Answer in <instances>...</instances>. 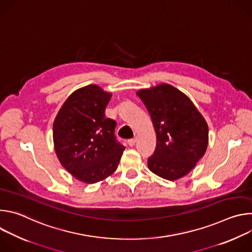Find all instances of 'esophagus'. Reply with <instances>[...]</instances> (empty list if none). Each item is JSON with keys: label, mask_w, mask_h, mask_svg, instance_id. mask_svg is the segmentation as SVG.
Here are the masks:
<instances>
[{"label": "esophagus", "mask_w": 252, "mask_h": 252, "mask_svg": "<svg viewBox=\"0 0 252 252\" xmlns=\"http://www.w3.org/2000/svg\"><path fill=\"white\" fill-rule=\"evenodd\" d=\"M135 142H136V138H130L127 140V143L129 147H133L135 145Z\"/></svg>", "instance_id": "34e87169"}]
</instances>
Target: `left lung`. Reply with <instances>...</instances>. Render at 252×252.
<instances>
[{
    "mask_svg": "<svg viewBox=\"0 0 252 252\" xmlns=\"http://www.w3.org/2000/svg\"><path fill=\"white\" fill-rule=\"evenodd\" d=\"M137 95L149 111L157 132V147L148 159L149 168L168 181L185 176L206 151L205 120L192 101L170 85L140 90Z\"/></svg>",
    "mask_w": 252,
    "mask_h": 252,
    "instance_id": "left-lung-1",
    "label": "left lung"
}]
</instances>
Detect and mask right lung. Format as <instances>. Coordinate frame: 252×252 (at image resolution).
I'll return each instance as SVG.
<instances>
[{
    "label": "right lung",
    "mask_w": 252,
    "mask_h": 252,
    "mask_svg": "<svg viewBox=\"0 0 252 252\" xmlns=\"http://www.w3.org/2000/svg\"><path fill=\"white\" fill-rule=\"evenodd\" d=\"M112 94L90 85L71 94L57 115L53 136L62 165L77 179L94 184L113 174L125 147L115 134L117 122L105 118Z\"/></svg>",
    "instance_id": "add662e5"
}]
</instances>
